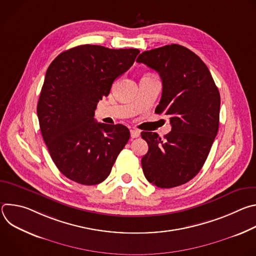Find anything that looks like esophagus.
Returning a JSON list of instances; mask_svg holds the SVG:
<instances>
[{
  "instance_id": "obj_1",
  "label": "esophagus",
  "mask_w": 256,
  "mask_h": 256,
  "mask_svg": "<svg viewBox=\"0 0 256 256\" xmlns=\"http://www.w3.org/2000/svg\"><path fill=\"white\" fill-rule=\"evenodd\" d=\"M140 132L138 130H136V128L130 130V136H132V138L140 136Z\"/></svg>"
}]
</instances>
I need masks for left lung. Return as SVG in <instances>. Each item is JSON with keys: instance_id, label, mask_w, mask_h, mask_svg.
I'll return each mask as SVG.
<instances>
[{"instance_id": "left-lung-1", "label": "left lung", "mask_w": 256, "mask_h": 256, "mask_svg": "<svg viewBox=\"0 0 256 256\" xmlns=\"http://www.w3.org/2000/svg\"><path fill=\"white\" fill-rule=\"evenodd\" d=\"M136 62L158 72L163 90L155 112L168 116L172 126L164 138L142 132L149 146L142 171L157 188H176L192 180L208 158L218 130L220 93L206 64L182 46L144 52Z\"/></svg>"}]
</instances>
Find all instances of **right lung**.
I'll use <instances>...</instances> for the list:
<instances>
[{
	"label": "right lung",
	"mask_w": 256,
	"mask_h": 256,
	"mask_svg": "<svg viewBox=\"0 0 256 256\" xmlns=\"http://www.w3.org/2000/svg\"><path fill=\"white\" fill-rule=\"evenodd\" d=\"M138 54L136 48L84 44L62 52L50 64L38 116L50 157L66 178L95 186L110 174L130 130L97 122L95 109Z\"/></svg>",
	"instance_id": "add662e5"
}]
</instances>
